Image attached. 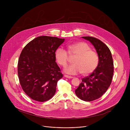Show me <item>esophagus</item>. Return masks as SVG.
<instances>
[{
  "mask_svg": "<svg viewBox=\"0 0 130 130\" xmlns=\"http://www.w3.org/2000/svg\"><path fill=\"white\" fill-rule=\"evenodd\" d=\"M64 77H65V78H68V79H72V78H73L72 77L69 76H68V75H64Z\"/></svg>",
  "mask_w": 130,
  "mask_h": 130,
  "instance_id": "esophagus-1",
  "label": "esophagus"
}]
</instances>
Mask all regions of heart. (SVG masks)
<instances>
[{
    "label": "heart",
    "mask_w": 130,
    "mask_h": 130,
    "mask_svg": "<svg viewBox=\"0 0 130 130\" xmlns=\"http://www.w3.org/2000/svg\"><path fill=\"white\" fill-rule=\"evenodd\" d=\"M70 56H75L73 64L66 67L64 71L69 75H76L80 72L86 75L93 72L99 63L98 54L90 50V47L84 42H77L68 45ZM68 52L64 49L59 48L55 53L57 62L62 66L66 67L69 61Z\"/></svg>",
    "instance_id": "heart-1"
}]
</instances>
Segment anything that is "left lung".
Returning <instances> with one entry per match:
<instances>
[{
	"label": "left lung",
	"instance_id": "8db88e82",
	"mask_svg": "<svg viewBox=\"0 0 130 130\" xmlns=\"http://www.w3.org/2000/svg\"><path fill=\"white\" fill-rule=\"evenodd\" d=\"M82 38L94 46L98 55L99 63L93 72L82 79L75 93L83 101H92L101 97L110 86L114 73V63L112 53L104 43L93 37Z\"/></svg>",
	"mask_w": 130,
	"mask_h": 130
}]
</instances>
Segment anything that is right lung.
Listing matches in <instances>:
<instances>
[{
	"label": "right lung",
	"mask_w": 130,
	"mask_h": 130,
	"mask_svg": "<svg viewBox=\"0 0 130 130\" xmlns=\"http://www.w3.org/2000/svg\"><path fill=\"white\" fill-rule=\"evenodd\" d=\"M64 41L41 36L23 49L18 62V76L23 90L32 99L45 102L54 95L57 82L63 77L55 62V52Z\"/></svg>",
	"instance_id": "right-lung-1"
}]
</instances>
